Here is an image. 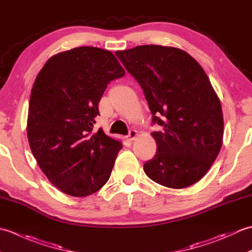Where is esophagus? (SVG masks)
Listing matches in <instances>:
<instances>
[{"mask_svg":"<svg viewBox=\"0 0 252 252\" xmlns=\"http://www.w3.org/2000/svg\"><path fill=\"white\" fill-rule=\"evenodd\" d=\"M137 136H138L137 131L136 130H131L129 132V135H127L126 137H127V140H129V141H134Z\"/></svg>","mask_w":252,"mask_h":252,"instance_id":"obj_1","label":"esophagus"}]
</instances>
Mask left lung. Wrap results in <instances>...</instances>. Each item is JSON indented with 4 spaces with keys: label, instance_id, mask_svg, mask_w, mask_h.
Instances as JSON below:
<instances>
[{
    "label": "left lung",
    "instance_id": "1",
    "mask_svg": "<svg viewBox=\"0 0 252 252\" xmlns=\"http://www.w3.org/2000/svg\"><path fill=\"white\" fill-rule=\"evenodd\" d=\"M115 54L143 89L157 153L144 164L151 180L185 189L201 180L223 141L221 101L202 67L176 47L140 45Z\"/></svg>",
    "mask_w": 252,
    "mask_h": 252
}]
</instances>
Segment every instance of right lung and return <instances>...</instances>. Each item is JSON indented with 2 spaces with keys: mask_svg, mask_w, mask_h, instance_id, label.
<instances>
[{
  "mask_svg": "<svg viewBox=\"0 0 252 252\" xmlns=\"http://www.w3.org/2000/svg\"><path fill=\"white\" fill-rule=\"evenodd\" d=\"M125 73L111 52L93 46L58 53L37 73L27 135L40 169L67 195H92L110 178L122 144L93 126L107 84Z\"/></svg>",
  "mask_w": 252,
  "mask_h": 252,
  "instance_id": "1",
  "label": "right lung"
}]
</instances>
